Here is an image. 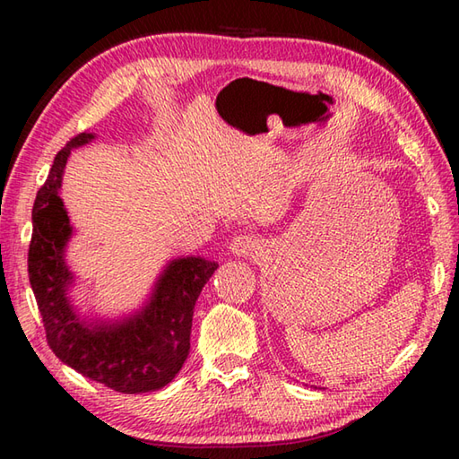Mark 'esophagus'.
Listing matches in <instances>:
<instances>
[{"label":"esophagus","mask_w":459,"mask_h":459,"mask_svg":"<svg viewBox=\"0 0 459 459\" xmlns=\"http://www.w3.org/2000/svg\"><path fill=\"white\" fill-rule=\"evenodd\" d=\"M229 248L232 255L250 256V255H256L262 247H260V240L255 235H238L230 240Z\"/></svg>","instance_id":"34e87169"}]
</instances>
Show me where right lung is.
Returning a JSON list of instances; mask_svg holds the SVG:
<instances>
[{
    "mask_svg": "<svg viewBox=\"0 0 459 459\" xmlns=\"http://www.w3.org/2000/svg\"><path fill=\"white\" fill-rule=\"evenodd\" d=\"M92 138V134L74 135L56 153L47 181L37 191L27 255L29 281L47 343L65 365L124 394L158 391L171 383L189 355L193 309L219 264L193 256L171 262L150 306L124 324L89 327L76 317L65 294L73 278L63 260L71 224L58 189L71 150Z\"/></svg>",
    "mask_w": 459,
    "mask_h": 459,
    "instance_id": "obj_1",
    "label": "right lung"
}]
</instances>
